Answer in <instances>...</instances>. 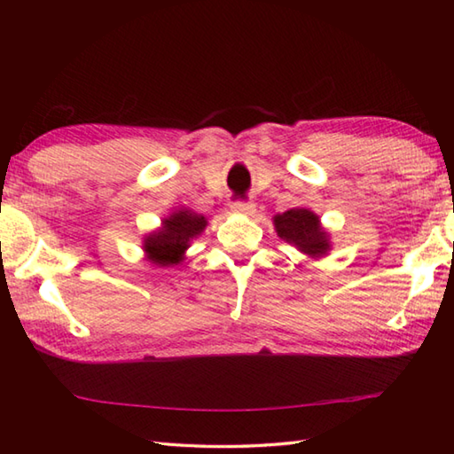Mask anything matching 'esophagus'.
Listing matches in <instances>:
<instances>
[{
  "label": "esophagus",
  "instance_id": "esophagus-1",
  "mask_svg": "<svg viewBox=\"0 0 454 454\" xmlns=\"http://www.w3.org/2000/svg\"><path fill=\"white\" fill-rule=\"evenodd\" d=\"M232 210L236 212V215H242V216H254L255 215V205L254 202H242V200H238V202H232Z\"/></svg>",
  "mask_w": 454,
  "mask_h": 454
}]
</instances>
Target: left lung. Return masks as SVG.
<instances>
[{
	"instance_id": "1",
	"label": "left lung",
	"mask_w": 454,
	"mask_h": 454,
	"mask_svg": "<svg viewBox=\"0 0 454 454\" xmlns=\"http://www.w3.org/2000/svg\"><path fill=\"white\" fill-rule=\"evenodd\" d=\"M277 236L286 244L294 246L298 252L312 259H320L330 254V232L322 226L320 216L314 210L296 207L273 216Z\"/></svg>"
}]
</instances>
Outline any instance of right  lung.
<instances>
[{"label":"right lung","mask_w":454,"mask_h":454,"mask_svg":"<svg viewBox=\"0 0 454 454\" xmlns=\"http://www.w3.org/2000/svg\"><path fill=\"white\" fill-rule=\"evenodd\" d=\"M208 220L189 207H181L161 220V226L144 234L142 249L148 262L156 267L179 265L191 247L192 239L199 238Z\"/></svg>","instance_id":"1"}]
</instances>
